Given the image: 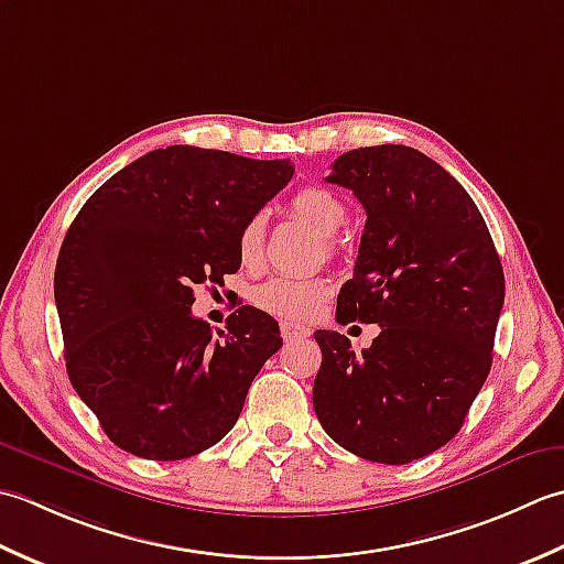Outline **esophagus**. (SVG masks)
I'll use <instances>...</instances> for the list:
<instances>
[{
	"label": "esophagus",
	"mask_w": 564,
	"mask_h": 564,
	"mask_svg": "<svg viewBox=\"0 0 564 564\" xmlns=\"http://www.w3.org/2000/svg\"><path fill=\"white\" fill-rule=\"evenodd\" d=\"M280 330H282V338H284L286 343H292V340H302V338H308V336H312V328L299 326V324H292V321H282V324H280Z\"/></svg>",
	"instance_id": "34e87169"
}]
</instances>
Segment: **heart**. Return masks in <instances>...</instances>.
Segmentation results:
<instances>
[{
  "label": "heart",
  "mask_w": 564,
  "mask_h": 564,
  "mask_svg": "<svg viewBox=\"0 0 564 564\" xmlns=\"http://www.w3.org/2000/svg\"><path fill=\"white\" fill-rule=\"evenodd\" d=\"M292 214L314 228L316 234L326 238V252L333 256L338 250L336 240L330 236L346 224V204H343L336 194L324 187H304L299 189L290 202ZM238 260L243 268L256 270L262 262V252H265V218L260 214L250 216L248 221L240 226L236 238ZM330 286L321 278H272L262 282L252 292V302H256L262 312L274 314L286 321H306L312 318L318 306L324 304Z\"/></svg>",
  "instance_id": "b5f03b06"
}]
</instances>
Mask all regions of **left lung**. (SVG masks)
Instances as JSON below:
<instances>
[{"label": "left lung", "mask_w": 564, "mask_h": 564, "mask_svg": "<svg viewBox=\"0 0 564 564\" xmlns=\"http://www.w3.org/2000/svg\"><path fill=\"white\" fill-rule=\"evenodd\" d=\"M326 182L352 189L367 212L336 318L377 324L379 336L355 352L336 330L314 333L324 352L314 411L352 455L406 465L463 429L485 384L501 260L473 197L416 148L348 151Z\"/></svg>", "instance_id": "left-lung-1"}]
</instances>
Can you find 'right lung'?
I'll list each match as a JSON object with an SVG mask.
<instances>
[{
  "label": "right lung",
  "instance_id": "right-lung-1",
  "mask_svg": "<svg viewBox=\"0 0 564 564\" xmlns=\"http://www.w3.org/2000/svg\"><path fill=\"white\" fill-rule=\"evenodd\" d=\"M294 175L290 160L167 145L109 177L67 228L55 306L67 377L121 451L185 459L234 429L280 326L238 306L216 330L194 286L240 268L236 238Z\"/></svg>",
  "mask_w": 564,
  "mask_h": 564
}]
</instances>
